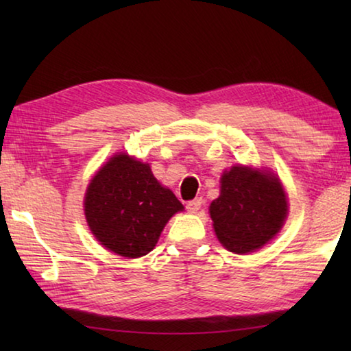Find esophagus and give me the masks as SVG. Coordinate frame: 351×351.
Here are the masks:
<instances>
[{"label":"esophagus","instance_id":"esophagus-1","mask_svg":"<svg viewBox=\"0 0 351 351\" xmlns=\"http://www.w3.org/2000/svg\"><path fill=\"white\" fill-rule=\"evenodd\" d=\"M201 204H203V199H201V198H195L192 201H189V203H187V210L190 213H197L201 209Z\"/></svg>","mask_w":351,"mask_h":351}]
</instances>
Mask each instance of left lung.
<instances>
[{
    "label": "left lung",
    "instance_id": "left-lung-1",
    "mask_svg": "<svg viewBox=\"0 0 351 351\" xmlns=\"http://www.w3.org/2000/svg\"><path fill=\"white\" fill-rule=\"evenodd\" d=\"M209 210L223 246L246 254L266 245L282 229L288 204L276 176L241 165L224 171L221 193Z\"/></svg>",
    "mask_w": 351,
    "mask_h": 351
}]
</instances>
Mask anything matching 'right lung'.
Here are the masks:
<instances>
[{
	"instance_id": "1",
	"label": "right lung",
	"mask_w": 351,
	"mask_h": 351,
	"mask_svg": "<svg viewBox=\"0 0 351 351\" xmlns=\"http://www.w3.org/2000/svg\"><path fill=\"white\" fill-rule=\"evenodd\" d=\"M182 209L148 164L125 153L116 154L97 171L85 195V215L94 237L106 249L128 258L150 252L165 223Z\"/></svg>"
}]
</instances>
